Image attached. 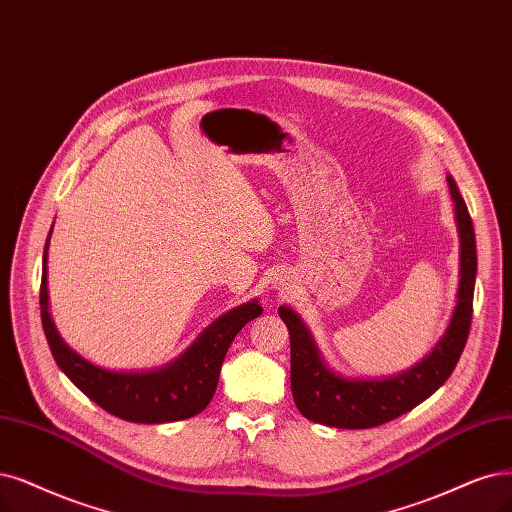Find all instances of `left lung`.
Here are the masks:
<instances>
[{"instance_id": "8db88e82", "label": "left lung", "mask_w": 512, "mask_h": 512, "mask_svg": "<svg viewBox=\"0 0 512 512\" xmlns=\"http://www.w3.org/2000/svg\"><path fill=\"white\" fill-rule=\"evenodd\" d=\"M449 194L456 204V223L460 232V287L458 306L439 344L415 367L386 377V380H346L325 367L312 337L301 318L280 306L291 337V392L304 418L333 428H373L418 407L437 392L456 369L466 346L472 323V293L477 278L475 227L468 215L458 185L447 177Z\"/></svg>"}]
</instances>
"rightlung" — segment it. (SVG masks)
<instances>
[{"label":"right lung","mask_w":512,"mask_h":512,"mask_svg":"<svg viewBox=\"0 0 512 512\" xmlns=\"http://www.w3.org/2000/svg\"><path fill=\"white\" fill-rule=\"evenodd\" d=\"M46 255L48 240L44 246L40 308L44 333L54 361L90 401L126 422L164 424L187 420L204 411L217 390L219 371L227 348L234 342L238 331L261 314L257 301H249V304H242L232 312L223 314L211 327L204 329V333L175 363H170L164 369L147 373L105 371L90 365L80 354L69 350L59 331L54 329L48 314Z\"/></svg>","instance_id":"obj_1"}]
</instances>
